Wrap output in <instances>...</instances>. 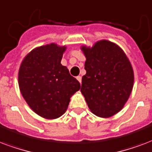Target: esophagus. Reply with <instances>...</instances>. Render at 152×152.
Segmentation results:
<instances>
[{
  "mask_svg": "<svg viewBox=\"0 0 152 152\" xmlns=\"http://www.w3.org/2000/svg\"><path fill=\"white\" fill-rule=\"evenodd\" d=\"M76 78H77V81H78V82H79L80 83H81V82H82V77H81V76H77V77H76Z\"/></svg>",
  "mask_w": 152,
  "mask_h": 152,
  "instance_id": "esophagus-1",
  "label": "esophagus"
}]
</instances>
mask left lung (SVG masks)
I'll return each mask as SVG.
<instances>
[{"instance_id": "1", "label": "left lung", "mask_w": 152, "mask_h": 152, "mask_svg": "<svg viewBox=\"0 0 152 152\" xmlns=\"http://www.w3.org/2000/svg\"><path fill=\"white\" fill-rule=\"evenodd\" d=\"M86 56L81 93L90 111L109 118L123 109L133 88L134 72L129 58L115 43L97 41L92 47L82 45Z\"/></svg>"}]
</instances>
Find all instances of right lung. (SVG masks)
<instances>
[{
  "instance_id": "obj_1",
  "label": "right lung",
  "mask_w": 152,
  "mask_h": 152,
  "mask_svg": "<svg viewBox=\"0 0 152 152\" xmlns=\"http://www.w3.org/2000/svg\"><path fill=\"white\" fill-rule=\"evenodd\" d=\"M66 46L51 43L34 48L20 64L18 84L28 106L37 115L54 120L66 111L80 83L61 64Z\"/></svg>"
}]
</instances>
